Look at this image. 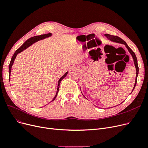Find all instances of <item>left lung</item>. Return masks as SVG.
<instances>
[{
	"label": "left lung",
	"instance_id": "8db88e82",
	"mask_svg": "<svg viewBox=\"0 0 148 148\" xmlns=\"http://www.w3.org/2000/svg\"><path fill=\"white\" fill-rule=\"evenodd\" d=\"M105 36L107 37V38H108V39H110V40L112 41V42H117V43H122V44H124L125 45L126 47L127 48V49H128V51H129V52L131 53V54L132 55V58L134 59V64H135V66H136V82H135V85H134V86L133 88V89H132V91L135 88V87H136V84H137V76H138V63H137V57L136 56V54H135L134 51L127 46V45L126 44V43L123 40L121 39V38L118 36H112V35H110V34H105Z\"/></svg>",
	"mask_w": 148,
	"mask_h": 148
}]
</instances>
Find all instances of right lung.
I'll list each match as a JSON object with an SVG mask.
<instances>
[{
	"instance_id": "add662e5",
	"label": "right lung",
	"mask_w": 148,
	"mask_h": 148,
	"mask_svg": "<svg viewBox=\"0 0 148 148\" xmlns=\"http://www.w3.org/2000/svg\"><path fill=\"white\" fill-rule=\"evenodd\" d=\"M51 36V33H48V34H42V35H40V36H36L32 37L29 38V39H28L26 42H25L22 45L20 48H19L18 49H17L16 51V52L14 53V55L12 56V57L11 62H10V65H9V80H10V74H11V67H12V64H13V63H14V60H15V59H16V56L17 55V54L20 53L21 52H22V51H23L24 49H27L28 47H29V46H31V45L33 44V43H34V42H37V41L40 40H42V39H43V38H46V37H49V36ZM67 74H68V72H66V73L65 74H64V75L62 77L59 79V82H58V86H57V92H56V95H55L54 98L53 99L52 101H53V100L56 98L57 93H58L59 90L60 83L61 81L66 76Z\"/></svg>"
}]
</instances>
